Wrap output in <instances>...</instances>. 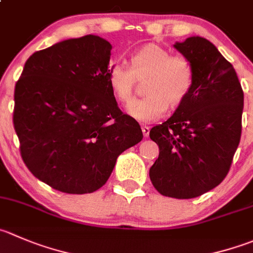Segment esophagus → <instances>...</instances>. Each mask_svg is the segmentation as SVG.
Listing matches in <instances>:
<instances>
[{
    "label": "esophagus",
    "instance_id": "obj_1",
    "mask_svg": "<svg viewBox=\"0 0 253 253\" xmlns=\"http://www.w3.org/2000/svg\"><path fill=\"white\" fill-rule=\"evenodd\" d=\"M142 132H143L144 137L149 136V127L148 126H142Z\"/></svg>",
    "mask_w": 253,
    "mask_h": 253
}]
</instances>
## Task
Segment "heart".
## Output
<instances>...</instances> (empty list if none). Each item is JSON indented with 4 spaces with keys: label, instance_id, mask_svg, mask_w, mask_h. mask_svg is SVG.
I'll return each mask as SVG.
<instances>
[{
    "label": "heart",
    "instance_id": "obj_1",
    "mask_svg": "<svg viewBox=\"0 0 253 253\" xmlns=\"http://www.w3.org/2000/svg\"><path fill=\"white\" fill-rule=\"evenodd\" d=\"M147 77L141 100L131 102L127 112L139 122L159 119L168 106H180L193 87L192 65L181 56L171 53L158 44L141 46L129 56V69L122 64H114L107 72V84L112 96L120 104H128L133 97L136 80Z\"/></svg>",
    "mask_w": 253,
    "mask_h": 253
}]
</instances>
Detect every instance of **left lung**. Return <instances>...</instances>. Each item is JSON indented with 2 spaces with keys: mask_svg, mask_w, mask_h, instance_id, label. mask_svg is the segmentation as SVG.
Returning a JSON list of instances; mask_svg holds the SVG:
<instances>
[{
  "mask_svg": "<svg viewBox=\"0 0 253 253\" xmlns=\"http://www.w3.org/2000/svg\"><path fill=\"white\" fill-rule=\"evenodd\" d=\"M174 48L190 63L194 80L173 116L149 132L159 147L149 178L162 195L192 199L229 173L241 138L244 91L234 67L208 39L189 37Z\"/></svg>",
  "mask_w": 253,
  "mask_h": 253,
  "instance_id": "left-lung-1",
  "label": "left lung"
}]
</instances>
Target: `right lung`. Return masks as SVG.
I'll use <instances>...</instances> for the list:
<instances>
[{
    "instance_id": "right-lung-1",
    "label": "right lung",
    "mask_w": 253,
    "mask_h": 253,
    "mask_svg": "<svg viewBox=\"0 0 253 253\" xmlns=\"http://www.w3.org/2000/svg\"><path fill=\"white\" fill-rule=\"evenodd\" d=\"M112 45L89 34L36 51L14 89L21 156L36 178L68 194H87L111 175L117 157L143 138L107 84Z\"/></svg>"
}]
</instances>
